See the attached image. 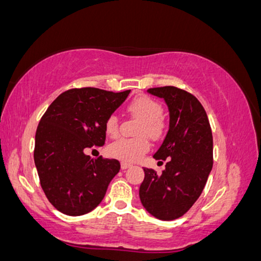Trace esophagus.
<instances>
[{
    "label": "esophagus",
    "instance_id": "obj_1",
    "mask_svg": "<svg viewBox=\"0 0 261 261\" xmlns=\"http://www.w3.org/2000/svg\"><path fill=\"white\" fill-rule=\"evenodd\" d=\"M130 166H131L130 163H125V162H122V164H120V168H122L123 170L130 168Z\"/></svg>",
    "mask_w": 261,
    "mask_h": 261
}]
</instances>
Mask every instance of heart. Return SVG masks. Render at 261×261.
I'll use <instances>...</instances> for the list:
<instances>
[{"instance_id": "heart-1", "label": "heart", "mask_w": 261, "mask_h": 261, "mask_svg": "<svg viewBox=\"0 0 261 261\" xmlns=\"http://www.w3.org/2000/svg\"><path fill=\"white\" fill-rule=\"evenodd\" d=\"M127 111L134 117L141 119L136 135L137 138H119L109 146V153L112 157L124 162H134L141 158L150 149L147 136L151 139H158L164 131V120L162 118L163 108L161 103L149 96H138L127 106ZM106 132L115 138L119 135V120L117 116L110 115L106 120Z\"/></svg>"}]
</instances>
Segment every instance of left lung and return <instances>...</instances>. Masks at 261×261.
Wrapping results in <instances>:
<instances>
[{"label":"left lung","instance_id":"1","mask_svg":"<svg viewBox=\"0 0 261 261\" xmlns=\"http://www.w3.org/2000/svg\"><path fill=\"white\" fill-rule=\"evenodd\" d=\"M147 92L168 104L169 131L153 154L168 163L162 173L144 168L139 198L153 217L173 220L192 207L205 188L213 165L212 131L205 109L192 93L176 87L151 88Z\"/></svg>","mask_w":261,"mask_h":261}]
</instances>
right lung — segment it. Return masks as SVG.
Returning <instances> with one entry per match:
<instances>
[{"mask_svg": "<svg viewBox=\"0 0 261 261\" xmlns=\"http://www.w3.org/2000/svg\"><path fill=\"white\" fill-rule=\"evenodd\" d=\"M131 90L70 89L46 109L35 135L34 161L48 200L68 216L92 211L119 172L117 159H92L85 149L106 143V120Z\"/></svg>", "mask_w": 261, "mask_h": 261, "instance_id": "add662e5", "label": "right lung"}]
</instances>
